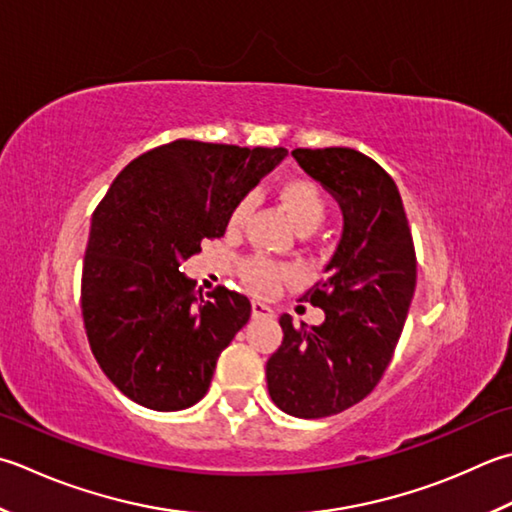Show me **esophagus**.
Here are the masks:
<instances>
[{
	"mask_svg": "<svg viewBox=\"0 0 512 512\" xmlns=\"http://www.w3.org/2000/svg\"><path fill=\"white\" fill-rule=\"evenodd\" d=\"M253 317L255 319H270V317H275V310L262 302H253Z\"/></svg>",
	"mask_w": 512,
	"mask_h": 512,
	"instance_id": "34e87169",
	"label": "esophagus"
}]
</instances>
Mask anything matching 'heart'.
<instances>
[{
	"label": "heart",
	"mask_w": 512,
	"mask_h": 512,
	"mask_svg": "<svg viewBox=\"0 0 512 512\" xmlns=\"http://www.w3.org/2000/svg\"><path fill=\"white\" fill-rule=\"evenodd\" d=\"M277 199L286 215L290 217L299 230H315L326 217V199L322 190L308 177H288L277 188ZM250 210V199H239L235 208L230 210L228 228L237 230L246 222ZM242 275L246 286L257 295H273L284 282L293 277V270L284 264H277L273 259L253 257L244 262Z\"/></svg>",
	"instance_id": "1"
}]
</instances>
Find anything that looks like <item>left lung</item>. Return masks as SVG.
<instances>
[{"label":"left lung","instance_id":"8db88e82","mask_svg":"<svg viewBox=\"0 0 512 512\" xmlns=\"http://www.w3.org/2000/svg\"><path fill=\"white\" fill-rule=\"evenodd\" d=\"M304 173L337 199L344 230L328 277L302 297L322 326H293L266 364L270 399L302 419L355 406L382 379L415 293L417 259L402 197L386 170L353 148H295Z\"/></svg>","mask_w":512,"mask_h":512}]
</instances>
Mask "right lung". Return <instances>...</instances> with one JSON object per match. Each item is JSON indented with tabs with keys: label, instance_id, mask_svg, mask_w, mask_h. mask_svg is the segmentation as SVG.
Returning <instances> with one entry per match:
<instances>
[{
	"label": "right lung",
	"instance_id": "right-lung-1",
	"mask_svg": "<svg viewBox=\"0 0 512 512\" xmlns=\"http://www.w3.org/2000/svg\"><path fill=\"white\" fill-rule=\"evenodd\" d=\"M286 155L177 139L133 159L95 208L84 328L99 368L135 404L170 413L206 395L250 302L224 286L197 297L179 266L226 233L230 210Z\"/></svg>",
	"mask_w": 512,
	"mask_h": 512
}]
</instances>
